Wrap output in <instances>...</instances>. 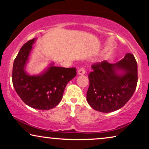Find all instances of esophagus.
Wrapping results in <instances>:
<instances>
[{"label": "esophagus", "mask_w": 149, "mask_h": 149, "mask_svg": "<svg viewBox=\"0 0 149 149\" xmlns=\"http://www.w3.org/2000/svg\"><path fill=\"white\" fill-rule=\"evenodd\" d=\"M85 73V68L84 67H81L78 70V74H84Z\"/></svg>", "instance_id": "34e87169"}]
</instances>
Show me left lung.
I'll list each match as a JSON object with an SVG mask.
<instances>
[{
	"label": "left lung",
	"mask_w": 149,
	"mask_h": 149,
	"mask_svg": "<svg viewBox=\"0 0 149 149\" xmlns=\"http://www.w3.org/2000/svg\"><path fill=\"white\" fill-rule=\"evenodd\" d=\"M91 68L87 91L90 107L102 113H111L123 107L131 98L137 85L138 66L134 55L127 54L115 64L106 60L95 63Z\"/></svg>",
	"instance_id": "8db88e82"
}]
</instances>
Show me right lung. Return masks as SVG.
<instances>
[{"label":"right lung","mask_w":149,"mask_h":149,"mask_svg":"<svg viewBox=\"0 0 149 149\" xmlns=\"http://www.w3.org/2000/svg\"><path fill=\"white\" fill-rule=\"evenodd\" d=\"M28 40L20 49L13 62L12 81L14 88L26 104L38 110H49L62 100L67 83L77 75L75 68L54 66V63L42 74L29 75L25 70L32 45Z\"/></svg>","instance_id":"right-lung-1"}]
</instances>
